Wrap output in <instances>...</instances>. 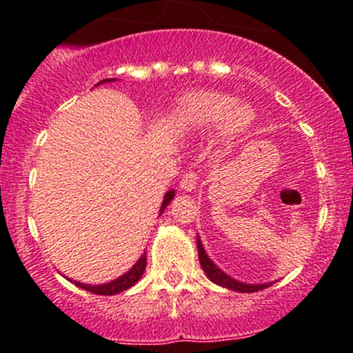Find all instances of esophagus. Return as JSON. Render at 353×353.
Instances as JSON below:
<instances>
[{"label": "esophagus", "mask_w": 353, "mask_h": 353, "mask_svg": "<svg viewBox=\"0 0 353 353\" xmlns=\"http://www.w3.org/2000/svg\"><path fill=\"white\" fill-rule=\"evenodd\" d=\"M196 184H198L196 174H194L193 170H188V172H184L183 177H181L179 186L183 188L184 191H193L196 190Z\"/></svg>", "instance_id": "esophagus-1"}]
</instances>
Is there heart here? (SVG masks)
Returning a JSON list of instances; mask_svg holds the SVG:
<instances>
[{
    "mask_svg": "<svg viewBox=\"0 0 353 353\" xmlns=\"http://www.w3.org/2000/svg\"><path fill=\"white\" fill-rule=\"evenodd\" d=\"M176 121L183 128H210L222 123L227 133H239L251 124L252 110L236 104L234 97L222 92L199 90L179 102Z\"/></svg>",
    "mask_w": 353,
    "mask_h": 353,
    "instance_id": "obj_1",
    "label": "heart"
}]
</instances>
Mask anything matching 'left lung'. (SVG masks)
<instances>
[{"mask_svg": "<svg viewBox=\"0 0 353 353\" xmlns=\"http://www.w3.org/2000/svg\"><path fill=\"white\" fill-rule=\"evenodd\" d=\"M196 244H198V256H199V263H201V268L205 270L208 279L212 280L213 283H216V285L227 287L230 288V290H236V292H245V294H248V292H258V290H263V288L270 287V283H263V285H251V283H243L230 279L229 275H225V273H223L222 270H220L219 266H216L215 263L206 256L205 249H203L201 243H199V237L196 239Z\"/></svg>", "mask_w": 353, "mask_h": 353, "instance_id": "obj_1", "label": "left lung"}]
</instances>
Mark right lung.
<instances>
[{"label":"right lung","mask_w":353,"mask_h":353,"mask_svg":"<svg viewBox=\"0 0 353 353\" xmlns=\"http://www.w3.org/2000/svg\"><path fill=\"white\" fill-rule=\"evenodd\" d=\"M104 81H112V78L102 80V81H99V83H104ZM172 198H174V191H169V193L165 194V198H163V203H162V208H160V212H163V210L167 208V205H169L170 199H172ZM145 268H147V252H145V254H141V258L138 259L137 265H134L133 268L130 270V272L124 273L123 276L116 279L114 282L104 283V285H85V283L74 282V285H78L80 288H83V290H88V292H92V294H97V295H114V294H119V292L126 290V288L133 287L134 283H137L138 280L141 279Z\"/></svg>","instance_id":"obj_1"}]
</instances>
